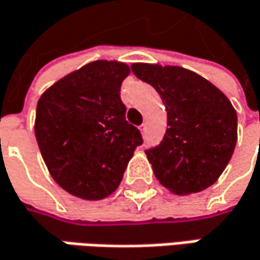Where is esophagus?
<instances>
[{
	"label": "esophagus",
	"mask_w": 260,
	"mask_h": 260,
	"mask_svg": "<svg viewBox=\"0 0 260 260\" xmlns=\"http://www.w3.org/2000/svg\"><path fill=\"white\" fill-rule=\"evenodd\" d=\"M140 131H141V134L144 135V132H145V125H141V126H140Z\"/></svg>",
	"instance_id": "obj_1"
}]
</instances>
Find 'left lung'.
Here are the masks:
<instances>
[{
	"label": "left lung",
	"mask_w": 260,
	"mask_h": 260,
	"mask_svg": "<svg viewBox=\"0 0 260 260\" xmlns=\"http://www.w3.org/2000/svg\"><path fill=\"white\" fill-rule=\"evenodd\" d=\"M134 75L150 84L168 112L163 141L145 151L165 188L178 194L206 190L218 181L237 144V112L226 95L181 66L134 63Z\"/></svg>",
	"instance_id": "obj_1"
}]
</instances>
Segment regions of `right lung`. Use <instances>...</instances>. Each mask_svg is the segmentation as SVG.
I'll return each mask as SVG.
<instances>
[{"label": "right lung", "mask_w": 260, "mask_h": 260, "mask_svg": "<svg viewBox=\"0 0 260 260\" xmlns=\"http://www.w3.org/2000/svg\"><path fill=\"white\" fill-rule=\"evenodd\" d=\"M126 63L95 60L53 84L38 100L35 137L50 175L69 194L101 200L119 187L140 131L125 119Z\"/></svg>", "instance_id": "right-lung-1"}]
</instances>
